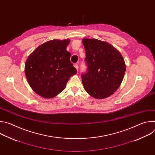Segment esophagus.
<instances>
[{
	"mask_svg": "<svg viewBox=\"0 0 155 155\" xmlns=\"http://www.w3.org/2000/svg\"><path fill=\"white\" fill-rule=\"evenodd\" d=\"M74 65V67L75 68V69H77V71H78V65L77 64H75Z\"/></svg>",
	"mask_w": 155,
	"mask_h": 155,
	"instance_id": "esophagus-1",
	"label": "esophagus"
}]
</instances>
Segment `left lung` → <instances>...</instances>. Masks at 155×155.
<instances>
[{
  "label": "left lung",
  "mask_w": 155,
  "mask_h": 155,
  "mask_svg": "<svg viewBox=\"0 0 155 155\" xmlns=\"http://www.w3.org/2000/svg\"><path fill=\"white\" fill-rule=\"evenodd\" d=\"M87 72L82 74L85 91L96 99L112 95L120 86L126 64L120 51L112 45L97 39L83 38Z\"/></svg>",
  "instance_id": "obj_1"
}]
</instances>
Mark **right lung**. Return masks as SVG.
I'll use <instances>...</instances> for the list:
<instances>
[{
  "instance_id": "obj_1",
  "label": "right lung",
  "mask_w": 155,
  "mask_h": 155,
  "mask_svg": "<svg viewBox=\"0 0 155 155\" xmlns=\"http://www.w3.org/2000/svg\"><path fill=\"white\" fill-rule=\"evenodd\" d=\"M69 39L52 40L41 44L29 56L25 74L33 91L44 97L53 98L64 90L69 78L77 74L66 48Z\"/></svg>"
}]
</instances>
